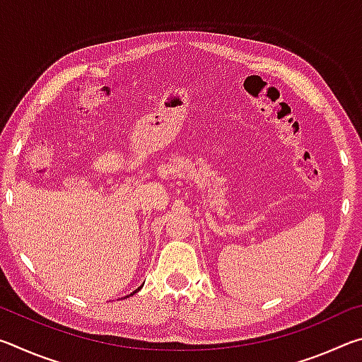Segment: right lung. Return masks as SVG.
Segmentation results:
<instances>
[{"label": "right lung", "mask_w": 362, "mask_h": 362, "mask_svg": "<svg viewBox=\"0 0 362 362\" xmlns=\"http://www.w3.org/2000/svg\"><path fill=\"white\" fill-rule=\"evenodd\" d=\"M137 291H140V287H139V289H137ZM137 291H134V292H132V293H136V292H137ZM132 293H131V296H132ZM126 297H129V296H126Z\"/></svg>", "instance_id": "1"}]
</instances>
